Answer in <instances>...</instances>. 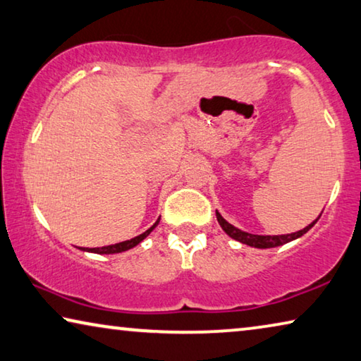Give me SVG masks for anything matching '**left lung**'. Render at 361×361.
I'll return each instance as SVG.
<instances>
[{
	"label": "left lung",
	"mask_w": 361,
	"mask_h": 361,
	"mask_svg": "<svg viewBox=\"0 0 361 361\" xmlns=\"http://www.w3.org/2000/svg\"><path fill=\"white\" fill-rule=\"evenodd\" d=\"M216 218H218V223L223 227L224 232L229 237L235 238V240L245 243V245H250L255 248H273V247H279V245H284V243L290 242V240H295V238L302 237L305 232H308L312 227L314 226L316 221H313L312 224H308L305 229L298 231V232H292V234H284V235H255V234H248V232H243L240 229H237L232 224L227 223V221L221 216L218 212H216Z\"/></svg>",
	"instance_id": "1"
}]
</instances>
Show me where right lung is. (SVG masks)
<instances>
[{
    "instance_id": "add662e5",
    "label": "right lung",
    "mask_w": 361,
    "mask_h": 361,
    "mask_svg": "<svg viewBox=\"0 0 361 361\" xmlns=\"http://www.w3.org/2000/svg\"><path fill=\"white\" fill-rule=\"evenodd\" d=\"M158 223H159V218H158V221L157 223H154L152 227H149L148 231H145L143 232V234H140V235H137V237H134V238H130V240H126V242H119V243H114V245H108V247H98V248H82V250H87V252H93V253H104V255H109V253H121V252H126V250H129V248H132V247H135V245H138V243H140L143 238H145L149 232H152L154 227L158 226Z\"/></svg>"
}]
</instances>
